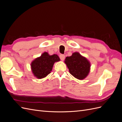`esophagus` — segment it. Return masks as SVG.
Masks as SVG:
<instances>
[{
  "mask_svg": "<svg viewBox=\"0 0 122 122\" xmlns=\"http://www.w3.org/2000/svg\"><path fill=\"white\" fill-rule=\"evenodd\" d=\"M65 55H60V59H61V60H62V61H64V60L65 59Z\"/></svg>",
  "mask_w": 122,
  "mask_h": 122,
  "instance_id": "obj_1",
  "label": "esophagus"
}]
</instances>
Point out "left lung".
<instances>
[{
  "mask_svg": "<svg viewBox=\"0 0 122 122\" xmlns=\"http://www.w3.org/2000/svg\"><path fill=\"white\" fill-rule=\"evenodd\" d=\"M64 63L69 69V73L78 80L85 79L90 71V61L78 52L73 53L71 56L66 57Z\"/></svg>",
  "mask_w": 122,
  "mask_h": 122,
  "instance_id": "obj_1",
  "label": "left lung"
}]
</instances>
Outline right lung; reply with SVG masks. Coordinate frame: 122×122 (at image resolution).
Masks as SVG:
<instances>
[{
  "mask_svg": "<svg viewBox=\"0 0 122 122\" xmlns=\"http://www.w3.org/2000/svg\"><path fill=\"white\" fill-rule=\"evenodd\" d=\"M60 59L56 54L50 55L48 52L43 53L40 57L35 58L31 63V69L33 76L38 79L46 77L52 70L55 62Z\"/></svg>",
  "mask_w": 122,
  "mask_h": 122,
  "instance_id": "right-lung-1",
  "label": "right lung"
}]
</instances>
